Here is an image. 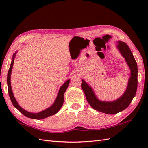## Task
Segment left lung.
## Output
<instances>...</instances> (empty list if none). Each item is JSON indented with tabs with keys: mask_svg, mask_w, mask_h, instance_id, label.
<instances>
[{
	"mask_svg": "<svg viewBox=\"0 0 148 148\" xmlns=\"http://www.w3.org/2000/svg\"><path fill=\"white\" fill-rule=\"evenodd\" d=\"M116 47L130 69V77L127 89L119 98L112 102L101 101L97 97L92 88L86 81L81 80V88L91 107L97 111L108 114H117L126 109L136 95L137 88V65L132 53L127 44L120 40L117 42Z\"/></svg>",
	"mask_w": 148,
	"mask_h": 148,
	"instance_id": "1",
	"label": "left lung"
}]
</instances>
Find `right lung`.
Here are the masks:
<instances>
[{
	"instance_id": "add662e5",
	"label": "right lung",
	"mask_w": 148,
	"mask_h": 148,
	"mask_svg": "<svg viewBox=\"0 0 148 148\" xmlns=\"http://www.w3.org/2000/svg\"><path fill=\"white\" fill-rule=\"evenodd\" d=\"M16 53L17 52H16L14 54H13V56H12V61L11 63L10 67H9V69L8 71V77H7L8 93L12 104H13V106L15 107V108H16L20 112H21L24 116H25L27 117L32 118V119H42L44 118H46L47 117H49L50 116L55 114L56 113H57L59 111V110L61 109L63 103H64V95L66 90L67 88L69 83H70V79H68L67 81H66L64 83V84L60 87V88L59 92L58 93L57 97H56V98L55 101L53 103V105L51 106H50L49 108L44 110V111H42L37 113H33V112L27 111L26 110L23 109L20 105L18 104L16 100V99L14 98L13 93H12V91L11 83V74L12 67H13L14 58L16 56Z\"/></svg>"
}]
</instances>
